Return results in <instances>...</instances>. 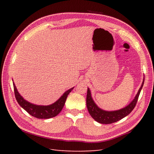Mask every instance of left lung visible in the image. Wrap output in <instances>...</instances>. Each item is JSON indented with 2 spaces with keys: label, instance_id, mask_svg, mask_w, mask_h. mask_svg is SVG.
I'll return each mask as SVG.
<instances>
[{
  "label": "left lung",
  "instance_id": "8db88e82",
  "mask_svg": "<svg viewBox=\"0 0 154 154\" xmlns=\"http://www.w3.org/2000/svg\"><path fill=\"white\" fill-rule=\"evenodd\" d=\"M143 83H144V80H143L141 87L140 88L138 93H137L136 96L135 97V99L132 101V103L129 105H128L122 109L116 111H110V112L101 110L96 105L93 100L92 99V97H91L90 90L89 89H88L86 102L87 109L91 116L98 122L108 124L116 122L117 121L126 116L127 115H128L136 105L137 101H138L140 91H141L142 89Z\"/></svg>",
  "mask_w": 154,
  "mask_h": 154
}]
</instances>
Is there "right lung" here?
<instances>
[{
    "instance_id": "right-lung-1",
    "label": "right lung",
    "mask_w": 154,
    "mask_h": 154,
    "mask_svg": "<svg viewBox=\"0 0 154 154\" xmlns=\"http://www.w3.org/2000/svg\"><path fill=\"white\" fill-rule=\"evenodd\" d=\"M13 86H14V91L16 99L17 100V102L26 111H27V112L32 116L37 118V119H50V118L57 116V114L61 112L62 109H63V107L64 106L67 95L73 89V87L67 91L61 97L60 99L57 100L56 102L54 103V104H51V105L40 106L33 104L24 100L21 97L20 94L18 93L14 83H13Z\"/></svg>"
}]
</instances>
